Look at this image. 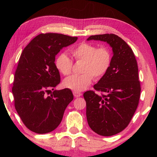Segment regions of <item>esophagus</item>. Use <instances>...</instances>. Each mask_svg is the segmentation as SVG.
Segmentation results:
<instances>
[{
    "label": "esophagus",
    "mask_w": 157,
    "mask_h": 157,
    "mask_svg": "<svg viewBox=\"0 0 157 157\" xmlns=\"http://www.w3.org/2000/svg\"><path fill=\"white\" fill-rule=\"evenodd\" d=\"M73 95H74V96H75V98H79V97L81 96L82 94H81V93H79V92L73 91Z\"/></svg>",
    "instance_id": "1"
}]
</instances>
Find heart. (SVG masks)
I'll list each match as a JSON object with an SVG mask.
<instances>
[{"mask_svg": "<svg viewBox=\"0 0 157 157\" xmlns=\"http://www.w3.org/2000/svg\"><path fill=\"white\" fill-rule=\"evenodd\" d=\"M71 54L76 60L83 61L81 75H72L64 79L63 86L76 92H80L91 83L93 76L100 78L109 68L111 55L108 48H96L94 45L82 43L71 50ZM55 66L63 75L70 74L73 62L65 53L59 54L55 59Z\"/></svg>", "mask_w": 157, "mask_h": 157, "instance_id": "b5f03b06", "label": "heart"}]
</instances>
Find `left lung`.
I'll return each instance as SVG.
<instances>
[{
    "mask_svg": "<svg viewBox=\"0 0 157 157\" xmlns=\"http://www.w3.org/2000/svg\"><path fill=\"white\" fill-rule=\"evenodd\" d=\"M107 42L112 48L109 68L97 84L96 91H86V118L93 131L104 136L115 135L128 125L136 111L140 94L137 62L132 50L113 34L93 35L87 41Z\"/></svg>",
    "mask_w": 157,
    "mask_h": 157,
    "instance_id": "obj_1",
    "label": "left lung"
}]
</instances>
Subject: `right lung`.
<instances>
[{
    "instance_id": "add662e5",
    "label": "right lung",
    "mask_w": 157,
    "mask_h": 157,
    "mask_svg": "<svg viewBox=\"0 0 157 157\" xmlns=\"http://www.w3.org/2000/svg\"><path fill=\"white\" fill-rule=\"evenodd\" d=\"M78 37L62 34H41L21 53L14 74L12 94L18 116L28 128L36 134H46L59 126L63 113L73 100L69 89L55 90L60 83L55 56Z\"/></svg>"
}]
</instances>
